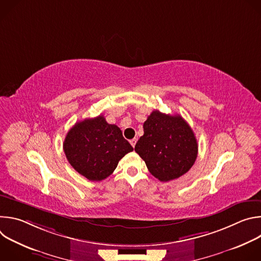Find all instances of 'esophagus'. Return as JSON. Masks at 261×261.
<instances>
[{
  "label": "esophagus",
  "instance_id": "obj_1",
  "mask_svg": "<svg viewBox=\"0 0 261 261\" xmlns=\"http://www.w3.org/2000/svg\"><path fill=\"white\" fill-rule=\"evenodd\" d=\"M136 142H137V138H133V139H131V140H130V143H131V145H132L133 147L135 146Z\"/></svg>",
  "mask_w": 261,
  "mask_h": 261
}]
</instances>
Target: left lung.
<instances>
[{
    "mask_svg": "<svg viewBox=\"0 0 261 261\" xmlns=\"http://www.w3.org/2000/svg\"><path fill=\"white\" fill-rule=\"evenodd\" d=\"M135 152L156 178L169 181L193 166L198 144L193 130L180 116L154 110L143 123V135L136 142Z\"/></svg>",
    "mask_w": 261,
    "mask_h": 261,
    "instance_id": "obj_1",
    "label": "left lung"
}]
</instances>
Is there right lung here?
Masks as SVG:
<instances>
[{"instance_id": "1", "label": "right lung", "mask_w": 261, "mask_h": 261, "mask_svg": "<svg viewBox=\"0 0 261 261\" xmlns=\"http://www.w3.org/2000/svg\"><path fill=\"white\" fill-rule=\"evenodd\" d=\"M64 152L71 166L90 180H102L115 171L119 161L133 151L121 129L103 116L74 125L64 140Z\"/></svg>"}]
</instances>
